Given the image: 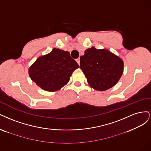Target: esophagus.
<instances>
[{
	"label": "esophagus",
	"instance_id": "obj_1",
	"mask_svg": "<svg viewBox=\"0 0 151 151\" xmlns=\"http://www.w3.org/2000/svg\"><path fill=\"white\" fill-rule=\"evenodd\" d=\"M76 61L78 63V64L79 65H80V58H77V59L76 60Z\"/></svg>",
	"mask_w": 151,
	"mask_h": 151
}]
</instances>
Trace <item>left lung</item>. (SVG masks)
I'll list each match as a JSON object with an SVG mask.
<instances>
[{"label":"left lung","mask_w":151,"mask_h":151,"mask_svg":"<svg viewBox=\"0 0 151 151\" xmlns=\"http://www.w3.org/2000/svg\"><path fill=\"white\" fill-rule=\"evenodd\" d=\"M80 68L91 88L105 91L117 83L123 73L124 62L109 50L93 46L80 57Z\"/></svg>","instance_id":"1"}]
</instances>
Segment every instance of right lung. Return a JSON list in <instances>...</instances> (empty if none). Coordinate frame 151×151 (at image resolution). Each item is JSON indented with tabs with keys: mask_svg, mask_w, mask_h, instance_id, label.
Wrapping results in <instances>:
<instances>
[{
	"mask_svg": "<svg viewBox=\"0 0 151 151\" xmlns=\"http://www.w3.org/2000/svg\"><path fill=\"white\" fill-rule=\"evenodd\" d=\"M78 67L68 51L53 48L49 54L37 58L29 68V75L40 88L52 92L66 85Z\"/></svg>",
	"mask_w": 151,
	"mask_h": 151,
	"instance_id": "right-lung-1",
	"label": "right lung"
}]
</instances>
